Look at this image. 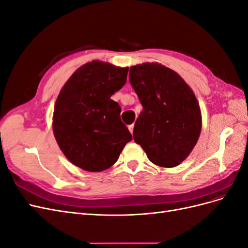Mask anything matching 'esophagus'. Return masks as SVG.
Listing matches in <instances>:
<instances>
[{
	"label": "esophagus",
	"instance_id": "obj_1",
	"mask_svg": "<svg viewBox=\"0 0 248 248\" xmlns=\"http://www.w3.org/2000/svg\"><path fill=\"white\" fill-rule=\"evenodd\" d=\"M133 127H134V125L133 124H131V125H129L128 126V129H129V131L132 133L133 132Z\"/></svg>",
	"mask_w": 248,
	"mask_h": 248
}]
</instances>
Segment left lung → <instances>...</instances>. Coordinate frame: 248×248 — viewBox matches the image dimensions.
Instances as JSON below:
<instances>
[{"instance_id":"1","label":"left lung","mask_w":248,"mask_h":248,"mask_svg":"<svg viewBox=\"0 0 248 248\" xmlns=\"http://www.w3.org/2000/svg\"><path fill=\"white\" fill-rule=\"evenodd\" d=\"M129 81L142 106L134 124V141L156 166H178L201 133L196 95L177 72L157 63L130 67Z\"/></svg>"}]
</instances>
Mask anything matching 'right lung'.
<instances>
[{
    "label": "right lung",
    "instance_id": "add662e5",
    "mask_svg": "<svg viewBox=\"0 0 248 248\" xmlns=\"http://www.w3.org/2000/svg\"><path fill=\"white\" fill-rule=\"evenodd\" d=\"M128 68L93 61L74 72L60 92L52 129L70 162L88 171L110 168L131 133L110 97L125 85Z\"/></svg>",
    "mask_w": 248,
    "mask_h": 248
}]
</instances>
